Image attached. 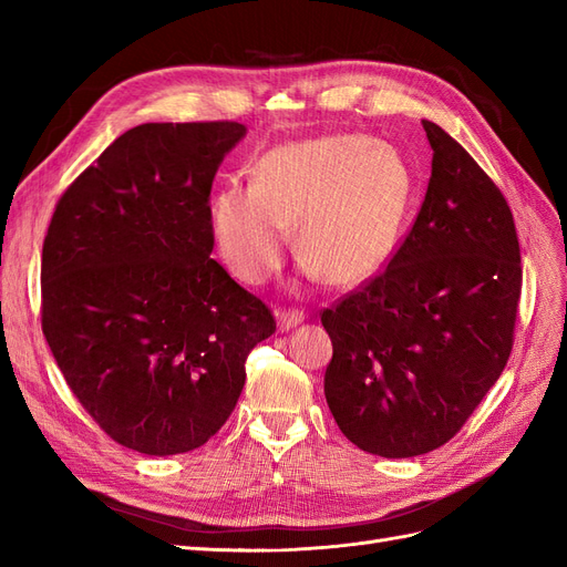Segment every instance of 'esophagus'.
<instances>
[{
	"instance_id": "1",
	"label": "esophagus",
	"mask_w": 567,
	"mask_h": 567,
	"mask_svg": "<svg viewBox=\"0 0 567 567\" xmlns=\"http://www.w3.org/2000/svg\"><path fill=\"white\" fill-rule=\"evenodd\" d=\"M277 317H279V329L281 331L293 329V326H298L305 319V315L300 310H281Z\"/></svg>"
}]
</instances>
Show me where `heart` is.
Masks as SVG:
<instances>
[{
  "label": "heart",
  "instance_id": "heart-1",
  "mask_svg": "<svg viewBox=\"0 0 567 567\" xmlns=\"http://www.w3.org/2000/svg\"><path fill=\"white\" fill-rule=\"evenodd\" d=\"M414 196V175L398 148L362 134H331L274 148L213 198L210 229L236 279L265 284L277 274L288 234L326 281L359 284L398 244Z\"/></svg>",
  "mask_w": 567,
  "mask_h": 567
}]
</instances>
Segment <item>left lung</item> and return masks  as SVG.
<instances>
[{
	"label": "left lung",
	"instance_id": "1",
	"mask_svg": "<svg viewBox=\"0 0 567 567\" xmlns=\"http://www.w3.org/2000/svg\"><path fill=\"white\" fill-rule=\"evenodd\" d=\"M423 130L433 173L414 225L383 271L321 310L326 402L342 435L385 458L461 431L508 362L523 288L499 186L442 127Z\"/></svg>",
	"mask_w": 567,
	"mask_h": 567
}]
</instances>
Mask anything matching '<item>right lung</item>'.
Segmentation results:
<instances>
[{"mask_svg": "<svg viewBox=\"0 0 567 567\" xmlns=\"http://www.w3.org/2000/svg\"><path fill=\"white\" fill-rule=\"evenodd\" d=\"M234 120L146 123L61 194L42 246V331L84 411L148 456L192 452L234 411L269 307L215 262L210 188Z\"/></svg>", "mask_w": 567, "mask_h": 567, "instance_id": "1", "label": "right lung"}]
</instances>
